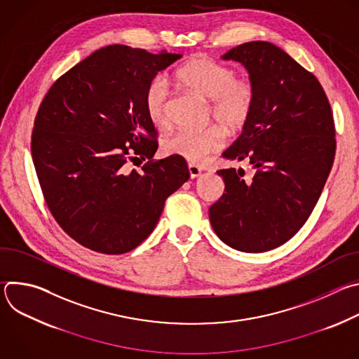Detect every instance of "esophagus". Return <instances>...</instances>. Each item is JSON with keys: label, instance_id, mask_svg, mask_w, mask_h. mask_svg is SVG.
Instances as JSON below:
<instances>
[{"label": "esophagus", "instance_id": "obj_1", "mask_svg": "<svg viewBox=\"0 0 359 359\" xmlns=\"http://www.w3.org/2000/svg\"><path fill=\"white\" fill-rule=\"evenodd\" d=\"M189 173H190V177L191 179H196V177H198L200 176V173H201V169L198 168V166H196V165H189Z\"/></svg>", "mask_w": 359, "mask_h": 359}]
</instances>
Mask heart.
Instances as JSON below:
<instances>
[{"label":"heart","mask_w":359,"mask_h":359,"mask_svg":"<svg viewBox=\"0 0 359 359\" xmlns=\"http://www.w3.org/2000/svg\"><path fill=\"white\" fill-rule=\"evenodd\" d=\"M177 79L187 90L210 102L213 119L227 130L241 129L250 119L257 86L250 75H236V71L209 57H194L177 71ZM172 90L165 76L153 78L144 92V109L150 122L166 128L170 122ZM224 143L219 128L206 130L179 129L163 142L170 155H179L191 163H200Z\"/></svg>","instance_id":"heart-1"}]
</instances>
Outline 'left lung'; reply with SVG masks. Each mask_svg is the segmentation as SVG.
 Segmentation results:
<instances>
[{"label": "left lung", "instance_id": "1", "mask_svg": "<svg viewBox=\"0 0 359 359\" xmlns=\"http://www.w3.org/2000/svg\"><path fill=\"white\" fill-rule=\"evenodd\" d=\"M223 60L241 62L257 86L254 111L223 158V196L210 206L215 233L227 245L263 252L288 241L310 217L335 158V126L320 81L267 41L241 43Z\"/></svg>", "mask_w": 359, "mask_h": 359}]
</instances>
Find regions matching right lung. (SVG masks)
I'll list each match as a JSON object with an SVG mask.
<instances>
[{"label":"right lung","mask_w":359,"mask_h":359,"mask_svg":"<svg viewBox=\"0 0 359 359\" xmlns=\"http://www.w3.org/2000/svg\"><path fill=\"white\" fill-rule=\"evenodd\" d=\"M180 54L108 45L76 64L42 99L31 153L49 212L81 245L123 254L156 227L166 198L190 173L184 158L155 161L158 132L144 92ZM148 162L142 173L129 161Z\"/></svg>","instance_id":"obj_1"}]
</instances>
